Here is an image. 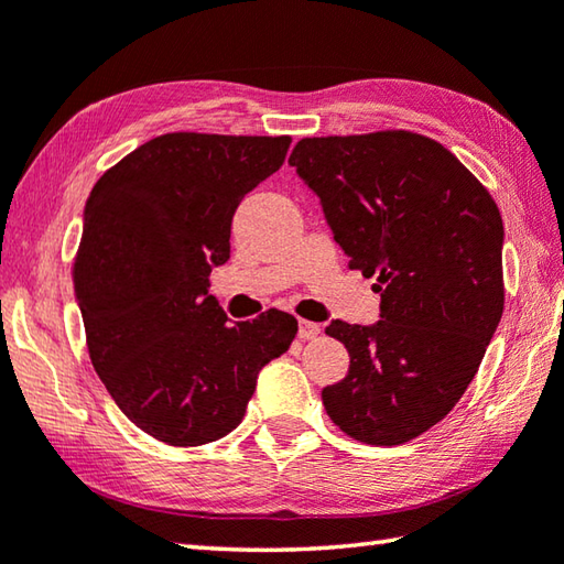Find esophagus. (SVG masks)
<instances>
[{"mask_svg": "<svg viewBox=\"0 0 564 564\" xmlns=\"http://www.w3.org/2000/svg\"><path fill=\"white\" fill-rule=\"evenodd\" d=\"M321 335V325L313 321H301L299 323V337L301 340H313V337Z\"/></svg>", "mask_w": 564, "mask_h": 564, "instance_id": "obj_1", "label": "esophagus"}]
</instances>
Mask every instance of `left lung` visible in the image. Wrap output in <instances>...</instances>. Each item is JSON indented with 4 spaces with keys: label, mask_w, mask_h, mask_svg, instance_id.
Returning <instances> with one entry per match:
<instances>
[{
    "label": "left lung",
    "mask_w": 564,
    "mask_h": 564,
    "mask_svg": "<svg viewBox=\"0 0 564 564\" xmlns=\"http://www.w3.org/2000/svg\"><path fill=\"white\" fill-rule=\"evenodd\" d=\"M291 165L321 197L382 321H333L350 352L323 389L335 426L372 446L412 442L452 412L503 315V219L442 142L412 130L303 138Z\"/></svg>",
    "instance_id": "obj_1"
}]
</instances>
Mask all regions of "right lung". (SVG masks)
<instances>
[{
    "mask_svg": "<svg viewBox=\"0 0 564 564\" xmlns=\"http://www.w3.org/2000/svg\"><path fill=\"white\" fill-rule=\"evenodd\" d=\"M289 145V135L167 132L90 189L70 271L88 355L120 412L158 442L227 436L261 367L299 333L281 311L229 325L207 293L214 265L229 261L234 212Z\"/></svg>",
    "mask_w": 564,
    "mask_h": 564,
    "instance_id": "right-lung-1",
    "label": "right lung"
}]
</instances>
